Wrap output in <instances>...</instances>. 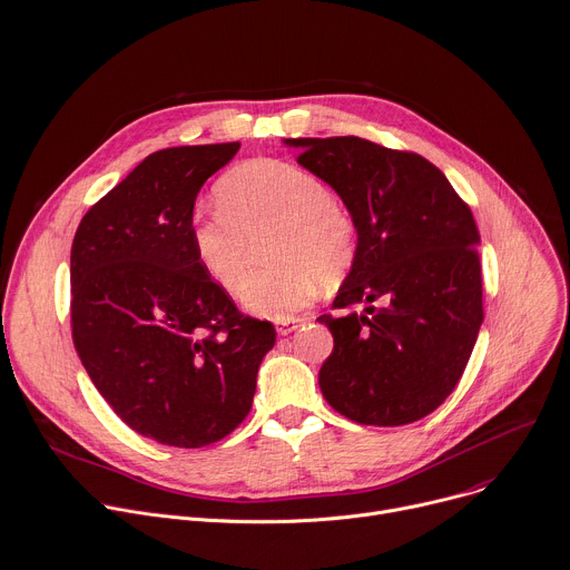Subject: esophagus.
Wrapping results in <instances>:
<instances>
[{"instance_id": "esophagus-1", "label": "esophagus", "mask_w": 570, "mask_h": 570, "mask_svg": "<svg viewBox=\"0 0 570 570\" xmlns=\"http://www.w3.org/2000/svg\"><path fill=\"white\" fill-rule=\"evenodd\" d=\"M305 322H307V320H303V317L276 320V331H278V335H289V333H294L296 328H301Z\"/></svg>"}]
</instances>
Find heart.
<instances>
[{
	"label": "heart",
	"mask_w": 570,
	"mask_h": 570,
	"mask_svg": "<svg viewBox=\"0 0 570 570\" xmlns=\"http://www.w3.org/2000/svg\"><path fill=\"white\" fill-rule=\"evenodd\" d=\"M215 195L219 210L197 213L189 239L199 265L224 292H239L255 242L273 233L268 259L277 265L242 289L250 312L285 320L309 303L320 283L333 285L348 272L355 222L307 169L269 158L248 160L217 183Z\"/></svg>",
	"instance_id": "b5f03b06"
}]
</instances>
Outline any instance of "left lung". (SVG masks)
Listing matches in <instances>:
<instances>
[{
    "instance_id": "1",
    "label": "left lung",
    "mask_w": 570,
    "mask_h": 570,
    "mask_svg": "<svg viewBox=\"0 0 570 570\" xmlns=\"http://www.w3.org/2000/svg\"><path fill=\"white\" fill-rule=\"evenodd\" d=\"M283 142L335 189L357 230L340 312L317 320L335 340L324 399L364 425L428 416L460 383L484 320L471 208L419 154L355 136Z\"/></svg>"
}]
</instances>
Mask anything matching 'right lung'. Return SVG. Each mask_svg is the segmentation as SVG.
I'll use <instances>...</instances> for the list:
<instances>
[{"label": "right lung", "mask_w": 570, "mask_h": 570, "mask_svg": "<svg viewBox=\"0 0 570 570\" xmlns=\"http://www.w3.org/2000/svg\"><path fill=\"white\" fill-rule=\"evenodd\" d=\"M239 142L147 156L81 219L70 256L72 340L115 414L158 444L202 449L248 414L276 331L199 265L202 185Z\"/></svg>", "instance_id": "add662e5"}]
</instances>
